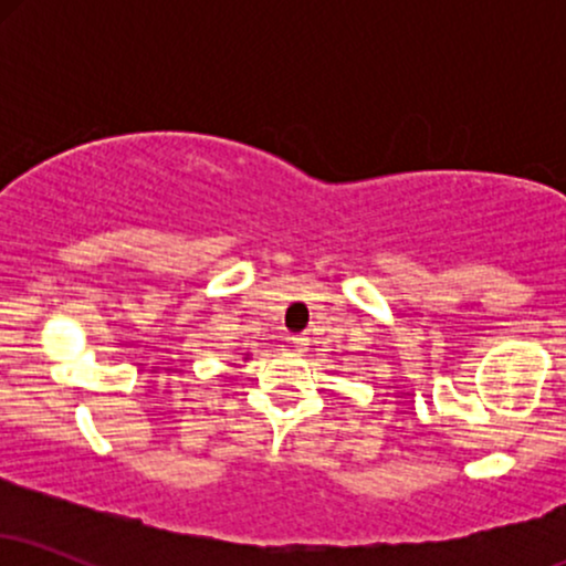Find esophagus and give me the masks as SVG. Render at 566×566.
<instances>
[{
    "instance_id": "1",
    "label": "esophagus",
    "mask_w": 566,
    "mask_h": 566,
    "mask_svg": "<svg viewBox=\"0 0 566 566\" xmlns=\"http://www.w3.org/2000/svg\"><path fill=\"white\" fill-rule=\"evenodd\" d=\"M290 343H292V348L297 350V354H303V350L308 348V337H305V335H292Z\"/></svg>"
}]
</instances>
